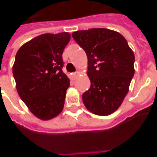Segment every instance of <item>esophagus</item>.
I'll return each mask as SVG.
<instances>
[{"instance_id":"obj_1","label":"esophagus","mask_w":157,"mask_h":157,"mask_svg":"<svg viewBox=\"0 0 157 157\" xmlns=\"http://www.w3.org/2000/svg\"><path fill=\"white\" fill-rule=\"evenodd\" d=\"M79 72L78 71H76V72H75V73H72V77L74 78H77L78 76L79 75Z\"/></svg>"}]
</instances>
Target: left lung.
<instances>
[{"label":"left lung","instance_id":"obj_1","mask_svg":"<svg viewBox=\"0 0 157 157\" xmlns=\"http://www.w3.org/2000/svg\"><path fill=\"white\" fill-rule=\"evenodd\" d=\"M75 41L85 50L87 75L91 85L82 94L87 109L98 116L116 112L129 91L134 75V54L119 32L92 28L72 33Z\"/></svg>","mask_w":157,"mask_h":157}]
</instances>
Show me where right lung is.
<instances>
[{
    "instance_id": "1",
    "label": "right lung",
    "mask_w": 157,
    "mask_h": 157,
    "mask_svg": "<svg viewBox=\"0 0 157 157\" xmlns=\"http://www.w3.org/2000/svg\"><path fill=\"white\" fill-rule=\"evenodd\" d=\"M70 39L67 32L43 34L16 52L12 73L18 94L41 120H52L63 109L70 79L62 71V54Z\"/></svg>"
}]
</instances>
